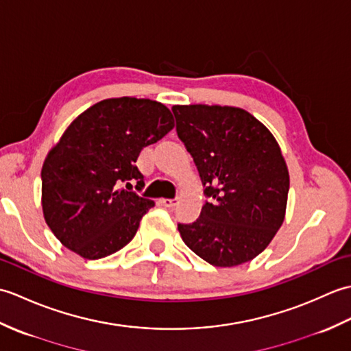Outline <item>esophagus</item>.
I'll return each instance as SVG.
<instances>
[{
    "label": "esophagus",
    "instance_id": "esophagus-1",
    "mask_svg": "<svg viewBox=\"0 0 351 351\" xmlns=\"http://www.w3.org/2000/svg\"><path fill=\"white\" fill-rule=\"evenodd\" d=\"M161 204L162 206L166 208H175L178 204H180V199L175 197V199H161Z\"/></svg>",
    "mask_w": 351,
    "mask_h": 351
}]
</instances>
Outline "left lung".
<instances>
[{"instance_id":"1","label":"left lung","mask_w":351,"mask_h":351,"mask_svg":"<svg viewBox=\"0 0 351 351\" xmlns=\"http://www.w3.org/2000/svg\"><path fill=\"white\" fill-rule=\"evenodd\" d=\"M171 111L208 197L196 221L178 223L184 243L215 267L249 263L285 217L289 175L278 141L241 108L199 104Z\"/></svg>"}]
</instances>
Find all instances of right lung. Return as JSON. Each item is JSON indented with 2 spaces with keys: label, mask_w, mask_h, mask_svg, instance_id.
Segmentation results:
<instances>
[{
  "label": "right lung",
  "mask_w": 351,
  "mask_h": 351,
  "mask_svg": "<svg viewBox=\"0 0 351 351\" xmlns=\"http://www.w3.org/2000/svg\"><path fill=\"white\" fill-rule=\"evenodd\" d=\"M173 126L166 106L128 96L95 104L69 125L42 167L43 215L64 247L99 259L132 240L155 205L130 190L145 187L136 161Z\"/></svg>",
  "instance_id": "1"
}]
</instances>
